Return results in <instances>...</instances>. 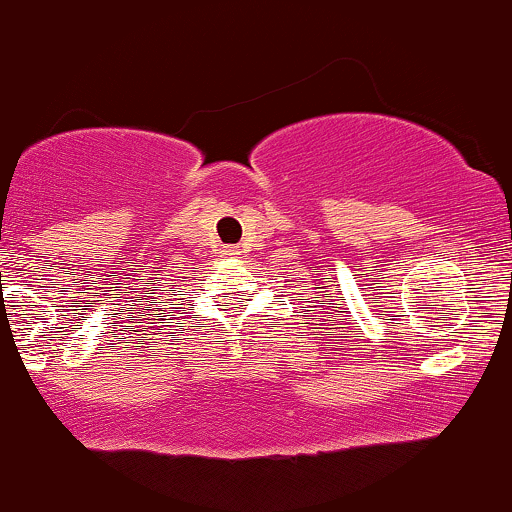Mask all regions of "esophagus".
I'll list each match as a JSON object with an SVG mask.
<instances>
[{
    "mask_svg": "<svg viewBox=\"0 0 512 512\" xmlns=\"http://www.w3.org/2000/svg\"><path fill=\"white\" fill-rule=\"evenodd\" d=\"M239 254H242V251H239V246H222V256L234 258V256H239Z\"/></svg>",
    "mask_w": 512,
    "mask_h": 512,
    "instance_id": "34e87169",
    "label": "esophagus"
}]
</instances>
